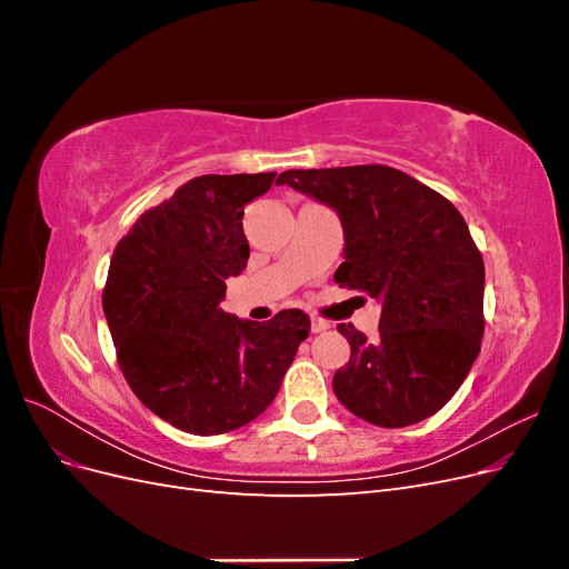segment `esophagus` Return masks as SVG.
I'll return each instance as SVG.
<instances>
[{"mask_svg": "<svg viewBox=\"0 0 569 569\" xmlns=\"http://www.w3.org/2000/svg\"><path fill=\"white\" fill-rule=\"evenodd\" d=\"M311 330H313V332H325V330H330V322L313 316V318H311Z\"/></svg>", "mask_w": 569, "mask_h": 569, "instance_id": "esophagus-1", "label": "esophagus"}]
</instances>
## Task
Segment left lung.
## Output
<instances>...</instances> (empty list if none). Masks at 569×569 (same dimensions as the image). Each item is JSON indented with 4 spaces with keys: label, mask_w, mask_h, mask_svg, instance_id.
Wrapping results in <instances>:
<instances>
[{
    "label": "left lung",
    "mask_w": 569,
    "mask_h": 569,
    "mask_svg": "<svg viewBox=\"0 0 569 569\" xmlns=\"http://www.w3.org/2000/svg\"><path fill=\"white\" fill-rule=\"evenodd\" d=\"M295 187L337 211L343 228L339 287L382 303L372 341L337 330L351 358L332 389L353 416L408 427L435 416L458 391L485 335V261L456 206L389 166L284 170Z\"/></svg>",
    "instance_id": "8db88e82"
}]
</instances>
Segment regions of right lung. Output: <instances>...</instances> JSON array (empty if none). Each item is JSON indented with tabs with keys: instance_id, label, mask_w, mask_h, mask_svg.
<instances>
[{
	"instance_id": "1",
	"label": "right lung",
	"mask_w": 569,
	"mask_h": 569,
	"mask_svg": "<svg viewBox=\"0 0 569 569\" xmlns=\"http://www.w3.org/2000/svg\"><path fill=\"white\" fill-rule=\"evenodd\" d=\"M272 180L274 173L189 180L113 251L101 306L118 366L137 399L182 432L209 437L256 420L311 330L299 308L268 322L220 308L226 280L249 261L244 206Z\"/></svg>"
}]
</instances>
